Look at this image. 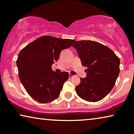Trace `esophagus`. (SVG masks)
<instances>
[{"label": "esophagus", "mask_w": 134, "mask_h": 134, "mask_svg": "<svg viewBox=\"0 0 134 134\" xmlns=\"http://www.w3.org/2000/svg\"><path fill=\"white\" fill-rule=\"evenodd\" d=\"M74 77V76L72 75V74H69V77L70 78H72V77Z\"/></svg>", "instance_id": "1"}]
</instances>
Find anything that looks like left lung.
I'll list each match as a JSON object with an SVG mask.
<instances>
[{"instance_id": "8db88e82", "label": "left lung", "mask_w": 134, "mask_h": 134, "mask_svg": "<svg viewBox=\"0 0 134 134\" xmlns=\"http://www.w3.org/2000/svg\"><path fill=\"white\" fill-rule=\"evenodd\" d=\"M72 47L81 64L87 67L86 77L80 78L76 87L78 96L88 102L103 99L114 86L119 74V58L112 49L93 41H74Z\"/></svg>"}]
</instances>
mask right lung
<instances>
[{
    "mask_svg": "<svg viewBox=\"0 0 134 134\" xmlns=\"http://www.w3.org/2000/svg\"><path fill=\"white\" fill-rule=\"evenodd\" d=\"M74 41L43 36L21 51L16 61L19 79L32 98L45 103L59 96L69 74L66 71L57 73L53 71L51 65L58 60L61 51Z\"/></svg>",
    "mask_w": 134,
    "mask_h": 134,
    "instance_id": "1",
    "label": "right lung"
}]
</instances>
